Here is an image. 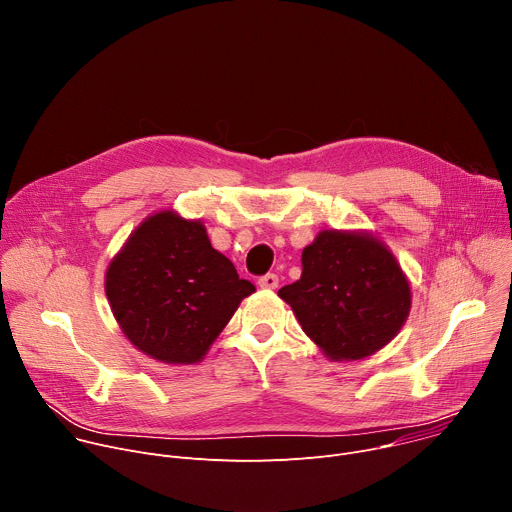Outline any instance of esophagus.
Returning a JSON list of instances; mask_svg holds the SVG:
<instances>
[{
  "label": "esophagus",
  "instance_id": "obj_1",
  "mask_svg": "<svg viewBox=\"0 0 512 512\" xmlns=\"http://www.w3.org/2000/svg\"><path fill=\"white\" fill-rule=\"evenodd\" d=\"M257 284H259V288H263V290H275L277 284H280V280H277L275 273H265L263 277H259Z\"/></svg>",
  "mask_w": 512,
  "mask_h": 512
}]
</instances>
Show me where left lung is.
<instances>
[{
  "label": "left lung",
  "instance_id": "1",
  "mask_svg": "<svg viewBox=\"0 0 512 512\" xmlns=\"http://www.w3.org/2000/svg\"><path fill=\"white\" fill-rule=\"evenodd\" d=\"M302 331L333 361L386 347L410 312V286L392 251L369 232L322 230L302 251L300 280L284 286Z\"/></svg>",
  "mask_w": 512,
  "mask_h": 512
}]
</instances>
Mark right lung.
<instances>
[{"label": "right lung", "instance_id": "right-lung-1", "mask_svg": "<svg viewBox=\"0 0 512 512\" xmlns=\"http://www.w3.org/2000/svg\"><path fill=\"white\" fill-rule=\"evenodd\" d=\"M255 286L218 253L200 220L161 210L134 228L106 271L126 339L173 365L198 363Z\"/></svg>", "mask_w": 512, "mask_h": 512}]
</instances>
